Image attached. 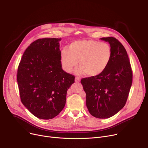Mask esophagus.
Returning <instances> with one entry per match:
<instances>
[{"label":"esophagus","mask_w":148,"mask_h":148,"mask_svg":"<svg viewBox=\"0 0 148 148\" xmlns=\"http://www.w3.org/2000/svg\"><path fill=\"white\" fill-rule=\"evenodd\" d=\"M75 81L76 82H79L80 81V79L79 77H75Z\"/></svg>","instance_id":"esophagus-1"}]
</instances>
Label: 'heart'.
I'll list each match as a JSON object with an SVG mask.
<instances>
[{"mask_svg":"<svg viewBox=\"0 0 148 148\" xmlns=\"http://www.w3.org/2000/svg\"><path fill=\"white\" fill-rule=\"evenodd\" d=\"M112 57V50L107 42L95 40L75 41L64 47L60 51V60L65 71L71 72L79 64L78 74L97 77L103 73L109 65Z\"/></svg>","mask_w":148,"mask_h":148,"instance_id":"b5f03b06","label":"heart"}]
</instances>
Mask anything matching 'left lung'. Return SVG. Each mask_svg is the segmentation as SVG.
Instances as JSON below:
<instances>
[{"mask_svg": "<svg viewBox=\"0 0 148 148\" xmlns=\"http://www.w3.org/2000/svg\"><path fill=\"white\" fill-rule=\"evenodd\" d=\"M112 50L109 65L100 75L81 80L86 95V106L94 117L110 118L125 105L133 81V72L125 49L114 37L100 38Z\"/></svg>", "mask_w": 148, "mask_h": 148, "instance_id": "1", "label": "left lung"}]
</instances>
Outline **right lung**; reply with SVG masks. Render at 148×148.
Wrapping results in <instances>:
<instances>
[{"label": "right lung", "mask_w": 148, "mask_h": 148, "mask_svg": "<svg viewBox=\"0 0 148 148\" xmlns=\"http://www.w3.org/2000/svg\"><path fill=\"white\" fill-rule=\"evenodd\" d=\"M61 38L34 41L23 54L17 70L21 103L36 117L50 119L63 110L74 75L62 68Z\"/></svg>", "instance_id": "right-lung-1"}]
</instances>
